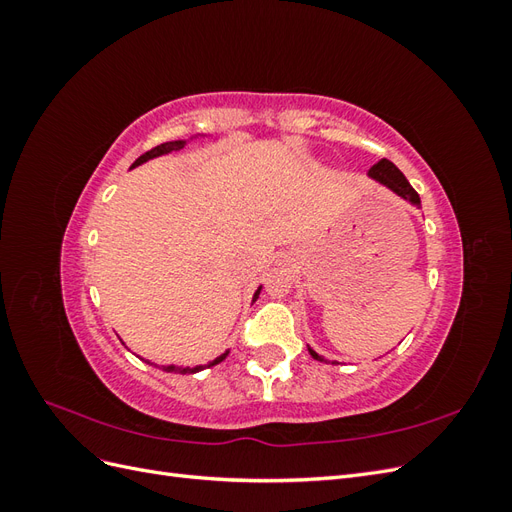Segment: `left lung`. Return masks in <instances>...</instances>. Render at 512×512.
I'll return each instance as SVG.
<instances>
[{
  "label": "left lung",
  "instance_id": "1",
  "mask_svg": "<svg viewBox=\"0 0 512 512\" xmlns=\"http://www.w3.org/2000/svg\"><path fill=\"white\" fill-rule=\"evenodd\" d=\"M371 179H376V181H380L382 185H386V188H391L397 196H401V198H406V200H410L412 205H416V207H421V198H418V194H416V190L412 188V185L408 183V179L404 177V173H401V170L391 162V160H386V158H382L378 164H374L369 168V173H367ZM309 354L314 356L316 361H324L322 356H318L312 348H309Z\"/></svg>",
  "mask_w": 512,
  "mask_h": 512
}]
</instances>
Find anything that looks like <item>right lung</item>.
I'll use <instances>...</instances> for the list:
<instances>
[{"label": "right lung", "mask_w": 512, "mask_h": 512, "mask_svg": "<svg viewBox=\"0 0 512 512\" xmlns=\"http://www.w3.org/2000/svg\"><path fill=\"white\" fill-rule=\"evenodd\" d=\"M183 145H185V141H173V143H162V145H158V147H153V149H149L147 153H143V156L138 158V160L132 164V168H134V166H138V164L147 162V160H151V158L164 156V153L179 151ZM258 294H260V288H258V290H256V294H254V301L258 299ZM226 354H228V352H224L222 356H218V359H215V361H213V363H209V365H218V363H222V361L226 359ZM147 363H149V361H147ZM209 365H207V367H209ZM200 369H203V365H200V367H185V369L175 367V365H166V367H164V371H170V374H179V371H181V374H194V371H200Z\"/></svg>", "instance_id": "obj_1"}]
</instances>
